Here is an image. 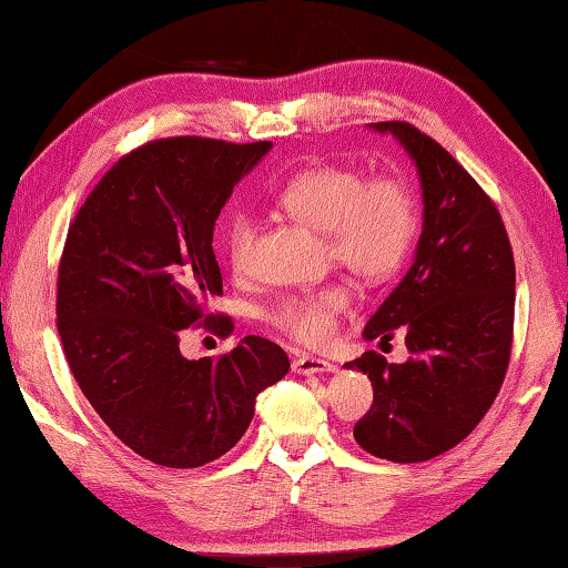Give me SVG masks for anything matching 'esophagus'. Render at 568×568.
<instances>
[{
	"label": "esophagus",
	"instance_id": "1",
	"mask_svg": "<svg viewBox=\"0 0 568 568\" xmlns=\"http://www.w3.org/2000/svg\"><path fill=\"white\" fill-rule=\"evenodd\" d=\"M293 371L301 376H321V373H333L335 365L331 361L315 358V355H297L293 361Z\"/></svg>",
	"mask_w": 568,
	"mask_h": 568
}]
</instances>
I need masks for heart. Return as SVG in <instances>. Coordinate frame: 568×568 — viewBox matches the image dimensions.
I'll return each mask as SVG.
<instances>
[{"label":"heart","mask_w":568,"mask_h":568,"mask_svg":"<svg viewBox=\"0 0 568 568\" xmlns=\"http://www.w3.org/2000/svg\"><path fill=\"white\" fill-rule=\"evenodd\" d=\"M275 205L323 233L331 261L363 281H383L396 271L416 235V200L398 178L363 180L345 168H307L277 190ZM255 233L250 215L230 217L223 243L235 273L247 271ZM345 303L343 287H323L287 297L273 311V321L297 343L318 345L331 338Z\"/></svg>","instance_id":"obj_1"}]
</instances>
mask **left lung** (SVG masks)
Masks as SVG:
<instances>
[{
  "instance_id": "1",
  "label": "left lung",
  "mask_w": 568,
  "mask_h": 568,
  "mask_svg": "<svg viewBox=\"0 0 568 568\" xmlns=\"http://www.w3.org/2000/svg\"><path fill=\"white\" fill-rule=\"evenodd\" d=\"M418 172L423 230L403 281L363 338L406 335L408 361L363 353L345 363L371 378L373 406L353 436L371 456L420 464L460 444L491 408L514 338L516 267L496 205L448 152L406 122H378Z\"/></svg>"
}]
</instances>
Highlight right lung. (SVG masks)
Instances as JSON below:
<instances>
[{
    "label": "right lung",
    "instance_id": "right-lung-1",
    "mask_svg": "<svg viewBox=\"0 0 568 568\" xmlns=\"http://www.w3.org/2000/svg\"><path fill=\"white\" fill-rule=\"evenodd\" d=\"M273 142L170 138L124 155L67 233L57 331L84 398L134 454L197 468L233 448L257 393L291 371L285 351L247 335L223 358L190 361L180 331L215 318L220 210ZM230 331V321H217Z\"/></svg>",
    "mask_w": 568,
    "mask_h": 568
}]
</instances>
